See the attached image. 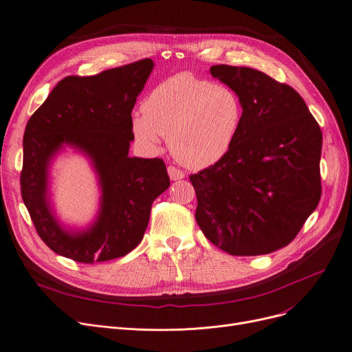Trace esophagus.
<instances>
[{
  "label": "esophagus",
  "mask_w": 352,
  "mask_h": 352,
  "mask_svg": "<svg viewBox=\"0 0 352 352\" xmlns=\"http://www.w3.org/2000/svg\"><path fill=\"white\" fill-rule=\"evenodd\" d=\"M166 171H168V175H170V178H171L173 181H177V179H182L184 177H186V174H184L181 170L175 168V166H173V165H170L168 168H166Z\"/></svg>",
  "instance_id": "esophagus-1"
}]
</instances>
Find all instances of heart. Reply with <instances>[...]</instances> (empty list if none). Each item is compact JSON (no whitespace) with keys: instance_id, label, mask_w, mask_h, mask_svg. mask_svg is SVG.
<instances>
[{"instance_id":"1","label":"heart","mask_w":352,"mask_h":352,"mask_svg":"<svg viewBox=\"0 0 352 352\" xmlns=\"http://www.w3.org/2000/svg\"><path fill=\"white\" fill-rule=\"evenodd\" d=\"M244 118V104L231 87L181 72L160 82L133 116V134L146 148L168 137L174 157L202 170L223 160L232 148Z\"/></svg>"}]
</instances>
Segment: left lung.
Returning <instances> with one entry per match:
<instances>
[{
    "instance_id": "8db88e82",
    "label": "left lung",
    "mask_w": 352,
    "mask_h": 352,
    "mask_svg": "<svg viewBox=\"0 0 352 352\" xmlns=\"http://www.w3.org/2000/svg\"><path fill=\"white\" fill-rule=\"evenodd\" d=\"M211 76L238 92L244 118L230 153L190 175L195 219L231 255H263L288 245L321 198L322 133L292 87L267 74L212 65Z\"/></svg>"
}]
</instances>
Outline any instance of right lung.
<instances>
[{
    "label": "right lung",
    "mask_w": 352,
    "mask_h": 352,
    "mask_svg": "<svg viewBox=\"0 0 352 352\" xmlns=\"http://www.w3.org/2000/svg\"><path fill=\"white\" fill-rule=\"evenodd\" d=\"M153 68L145 58L97 76L65 77L28 120L21 195L36 232L55 254L94 264L124 256L141 243L154 199L170 187L161 158L128 157L131 113ZM64 144L91 160L100 182V211L84 232L65 230L49 204V164Z\"/></svg>",
    "instance_id": "add662e5"
}]
</instances>
